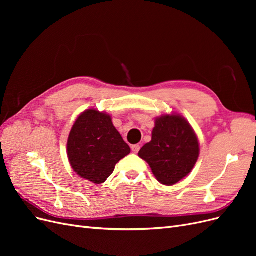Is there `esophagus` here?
<instances>
[{"label":"esophagus","mask_w":256,"mask_h":256,"mask_svg":"<svg viewBox=\"0 0 256 256\" xmlns=\"http://www.w3.org/2000/svg\"><path fill=\"white\" fill-rule=\"evenodd\" d=\"M131 150H132V152H134V154H138V150H140V145H138V144L132 145V146H131Z\"/></svg>","instance_id":"34e87169"}]
</instances>
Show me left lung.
<instances>
[{
    "instance_id": "obj_1",
    "label": "left lung",
    "mask_w": 256,
    "mask_h": 256,
    "mask_svg": "<svg viewBox=\"0 0 256 256\" xmlns=\"http://www.w3.org/2000/svg\"><path fill=\"white\" fill-rule=\"evenodd\" d=\"M200 154V144L189 122L180 114L161 115L154 120L152 141L138 152L162 184L172 186L188 176Z\"/></svg>"
}]
</instances>
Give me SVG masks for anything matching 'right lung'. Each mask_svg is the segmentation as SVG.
<instances>
[{
    "label": "right lung",
    "instance_id": "add662e5",
    "mask_svg": "<svg viewBox=\"0 0 256 256\" xmlns=\"http://www.w3.org/2000/svg\"><path fill=\"white\" fill-rule=\"evenodd\" d=\"M130 147L113 126L109 114L95 109L76 120L67 141V156L74 171L94 184H102Z\"/></svg>",
    "mask_w": 256,
    "mask_h": 256
}]
</instances>
